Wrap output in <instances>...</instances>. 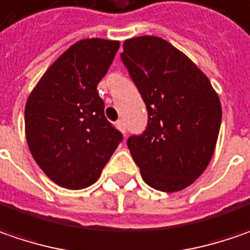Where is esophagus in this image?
<instances>
[{"mask_svg":"<svg viewBox=\"0 0 250 250\" xmlns=\"http://www.w3.org/2000/svg\"><path fill=\"white\" fill-rule=\"evenodd\" d=\"M117 128H118L119 131L122 132L124 135H125V132H126V126H125V122H124V119H119V121H117Z\"/></svg>","mask_w":250,"mask_h":250,"instance_id":"obj_1","label":"esophagus"}]
</instances>
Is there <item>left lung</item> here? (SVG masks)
<instances>
[{
    "instance_id": "1",
    "label": "left lung",
    "mask_w": 250,
    "mask_h": 250,
    "mask_svg": "<svg viewBox=\"0 0 250 250\" xmlns=\"http://www.w3.org/2000/svg\"><path fill=\"white\" fill-rule=\"evenodd\" d=\"M122 62L147 108V128L128 139L142 179L176 193L206 170L218 141L222 108L209 79L188 56L157 36L124 42Z\"/></svg>"
}]
</instances>
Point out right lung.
<instances>
[{
  "label": "right lung",
  "instance_id": "right-lung-1",
  "mask_svg": "<svg viewBox=\"0 0 250 250\" xmlns=\"http://www.w3.org/2000/svg\"><path fill=\"white\" fill-rule=\"evenodd\" d=\"M118 49V41L76 42L44 71L26 100L28 147L44 174L63 188L94 184L122 141L106 121L97 91Z\"/></svg>",
  "mask_w": 250,
  "mask_h": 250
}]
</instances>
